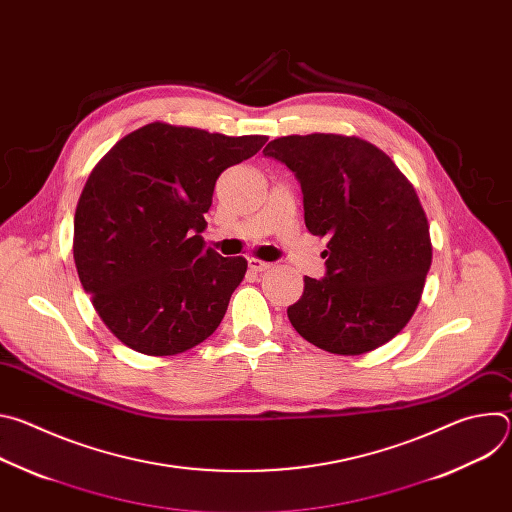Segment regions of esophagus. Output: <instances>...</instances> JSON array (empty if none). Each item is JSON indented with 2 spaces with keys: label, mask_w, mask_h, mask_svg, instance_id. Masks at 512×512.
<instances>
[{
  "label": "esophagus",
  "mask_w": 512,
  "mask_h": 512,
  "mask_svg": "<svg viewBox=\"0 0 512 512\" xmlns=\"http://www.w3.org/2000/svg\"><path fill=\"white\" fill-rule=\"evenodd\" d=\"M271 267H273V263H267V261H261V259H255V257L249 259V269L255 271V273L267 271V269H271Z\"/></svg>",
  "instance_id": "obj_1"
}]
</instances>
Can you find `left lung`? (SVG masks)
Wrapping results in <instances>:
<instances>
[{
  "label": "left lung",
  "mask_w": 512,
  "mask_h": 512,
  "mask_svg": "<svg viewBox=\"0 0 512 512\" xmlns=\"http://www.w3.org/2000/svg\"><path fill=\"white\" fill-rule=\"evenodd\" d=\"M263 154L294 172L308 231L330 239L324 277H306L287 308L291 326L346 356L389 342L411 320L431 265L429 225L409 180L360 137L287 135Z\"/></svg>",
  "instance_id": "left-lung-1"
}]
</instances>
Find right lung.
<instances>
[{
    "label": "right lung",
    "mask_w": 512,
    "mask_h": 512,
    "mask_svg": "<svg viewBox=\"0 0 512 512\" xmlns=\"http://www.w3.org/2000/svg\"><path fill=\"white\" fill-rule=\"evenodd\" d=\"M267 137L150 123L91 172L75 214L79 279L105 326L129 348L170 356L225 318L247 261L204 249L214 184Z\"/></svg>",
    "instance_id": "add662e5"
}]
</instances>
